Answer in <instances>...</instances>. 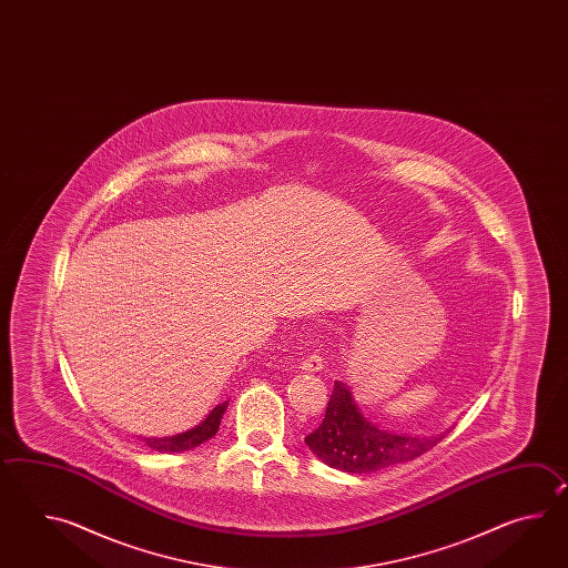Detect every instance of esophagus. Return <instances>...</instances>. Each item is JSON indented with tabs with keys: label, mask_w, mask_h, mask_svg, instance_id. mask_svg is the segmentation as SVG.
<instances>
[{
	"label": "esophagus",
	"mask_w": 568,
	"mask_h": 568,
	"mask_svg": "<svg viewBox=\"0 0 568 568\" xmlns=\"http://www.w3.org/2000/svg\"><path fill=\"white\" fill-rule=\"evenodd\" d=\"M301 367L304 372H321L323 369V357L318 353H311V355L304 357Z\"/></svg>",
	"instance_id": "1"
}]
</instances>
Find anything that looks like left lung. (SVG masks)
<instances>
[{
  "mask_svg": "<svg viewBox=\"0 0 568 568\" xmlns=\"http://www.w3.org/2000/svg\"><path fill=\"white\" fill-rule=\"evenodd\" d=\"M445 436H408L386 433L363 416L349 387L335 382L325 418L304 443L328 467L345 473H372L416 459Z\"/></svg>",
  "mask_w": 568,
  "mask_h": 568,
  "instance_id": "1",
  "label": "left lung"
}]
</instances>
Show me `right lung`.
<instances>
[{
  "label": "right lung",
  "instance_id": "1",
  "mask_svg": "<svg viewBox=\"0 0 568 568\" xmlns=\"http://www.w3.org/2000/svg\"><path fill=\"white\" fill-rule=\"evenodd\" d=\"M225 408H227V402L219 404L203 423L199 424L193 430H189V433L169 436V438H144V443L148 447L160 450V453H181V450L199 447L201 443H205L211 436H215Z\"/></svg>",
  "mask_w": 568,
  "mask_h": 568
}]
</instances>
